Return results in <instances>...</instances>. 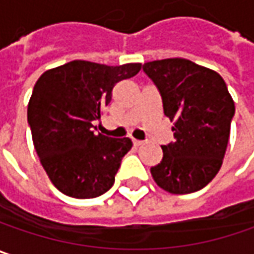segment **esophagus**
I'll return each instance as SVG.
<instances>
[{
	"mask_svg": "<svg viewBox=\"0 0 254 254\" xmlns=\"http://www.w3.org/2000/svg\"><path fill=\"white\" fill-rule=\"evenodd\" d=\"M132 142H133V145H135V146H141V145L145 143V142L139 141V139H132Z\"/></svg>",
	"mask_w": 254,
	"mask_h": 254,
	"instance_id": "1",
	"label": "esophagus"
}]
</instances>
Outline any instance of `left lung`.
I'll return each mask as SVG.
<instances>
[{
  "label": "left lung",
  "instance_id": "8db88e82",
  "mask_svg": "<svg viewBox=\"0 0 254 254\" xmlns=\"http://www.w3.org/2000/svg\"><path fill=\"white\" fill-rule=\"evenodd\" d=\"M143 71L158 87L175 141L162 145L154 181L171 194L207 186L221 168L230 136L234 102L223 77L187 59L148 62Z\"/></svg>",
  "mask_w": 254,
  "mask_h": 254
}]
</instances>
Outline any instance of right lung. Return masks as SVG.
<instances>
[{"mask_svg": "<svg viewBox=\"0 0 254 254\" xmlns=\"http://www.w3.org/2000/svg\"><path fill=\"white\" fill-rule=\"evenodd\" d=\"M141 67V63L106 66L73 60L40 76L27 119L40 162L63 194L95 198L113 186L132 141L96 135L92 122L112 100L115 84Z\"/></svg>", "mask_w": 254, "mask_h": 254, "instance_id": "obj_1", "label": "right lung"}]
</instances>
